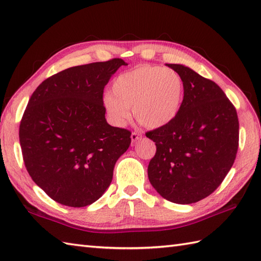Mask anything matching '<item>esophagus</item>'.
<instances>
[{"label":"esophagus","mask_w":261,"mask_h":261,"mask_svg":"<svg viewBox=\"0 0 261 261\" xmlns=\"http://www.w3.org/2000/svg\"><path fill=\"white\" fill-rule=\"evenodd\" d=\"M142 137V135L141 134H139V132H132L131 134V140H132V142H137L138 140L140 139V138Z\"/></svg>","instance_id":"obj_1"}]
</instances>
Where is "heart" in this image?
<instances>
[{
	"mask_svg": "<svg viewBox=\"0 0 261 261\" xmlns=\"http://www.w3.org/2000/svg\"><path fill=\"white\" fill-rule=\"evenodd\" d=\"M185 96L181 76L160 66L141 65L120 74L112 84V93L103 97L104 108L113 124L121 126L135 118L143 126L158 129L178 116Z\"/></svg>",
	"mask_w": 261,
	"mask_h": 261,
	"instance_id": "heart-1",
	"label": "heart"
}]
</instances>
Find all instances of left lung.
Wrapping results in <instances>:
<instances>
[{"label": "left lung", "mask_w": 261, "mask_h": 261, "mask_svg": "<svg viewBox=\"0 0 261 261\" xmlns=\"http://www.w3.org/2000/svg\"><path fill=\"white\" fill-rule=\"evenodd\" d=\"M167 66L184 81V103L171 123L146 134L157 147L148 177L167 201L192 204L212 194L231 169L239 146V121L218 84L184 65Z\"/></svg>", "instance_id": "left-lung-1"}]
</instances>
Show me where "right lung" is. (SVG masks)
I'll return each mask as SVG.
<instances>
[{"label": "right lung", "mask_w": 261, "mask_h": 261, "mask_svg": "<svg viewBox=\"0 0 261 261\" xmlns=\"http://www.w3.org/2000/svg\"><path fill=\"white\" fill-rule=\"evenodd\" d=\"M124 60L75 66L43 81L22 116L19 138L32 180L71 207L91 205L108 190L131 132L105 119L103 91Z\"/></svg>", "instance_id": "add662e5"}]
</instances>
